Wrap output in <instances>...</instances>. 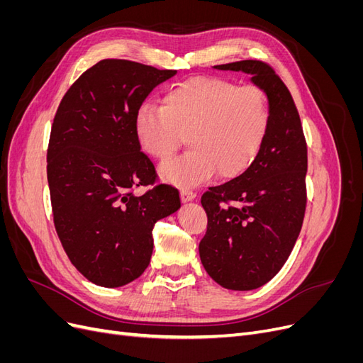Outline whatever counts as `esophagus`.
<instances>
[{"label":"esophagus","mask_w":363,"mask_h":363,"mask_svg":"<svg viewBox=\"0 0 363 363\" xmlns=\"http://www.w3.org/2000/svg\"><path fill=\"white\" fill-rule=\"evenodd\" d=\"M195 196H196V194H195L194 191H191V189H182V191H180V199H182L183 203L194 201Z\"/></svg>","instance_id":"34e87169"}]
</instances>
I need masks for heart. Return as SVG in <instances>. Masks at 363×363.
<instances>
[{
  "instance_id": "obj_1",
  "label": "heart",
  "mask_w": 363,
  "mask_h": 363,
  "mask_svg": "<svg viewBox=\"0 0 363 363\" xmlns=\"http://www.w3.org/2000/svg\"><path fill=\"white\" fill-rule=\"evenodd\" d=\"M269 119L268 98L259 87L192 77L174 86L163 106L142 104L133 127L140 150L160 162L186 138L191 150L159 168L164 182L186 189L216 171L223 179L242 174L259 155Z\"/></svg>"
}]
</instances>
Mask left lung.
I'll return each mask as SVG.
<instances>
[{
  "label": "left lung",
  "mask_w": 363,
  "mask_h": 363,
  "mask_svg": "<svg viewBox=\"0 0 363 363\" xmlns=\"http://www.w3.org/2000/svg\"><path fill=\"white\" fill-rule=\"evenodd\" d=\"M251 75L265 92L269 128L250 167L201 196L207 232L200 242L204 269L232 291L268 283L288 260L306 208L307 147L288 87L267 63L242 60L213 67Z\"/></svg>",
  "instance_id": "left-lung-1"
}]
</instances>
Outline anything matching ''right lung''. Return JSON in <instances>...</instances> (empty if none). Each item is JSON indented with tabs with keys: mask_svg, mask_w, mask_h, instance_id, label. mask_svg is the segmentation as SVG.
I'll use <instances>...</instances> for the list:
<instances>
[{
	"mask_svg": "<svg viewBox=\"0 0 363 363\" xmlns=\"http://www.w3.org/2000/svg\"><path fill=\"white\" fill-rule=\"evenodd\" d=\"M177 71L106 59L80 75L54 118L47 155L51 206L72 265L103 288L138 279L152 255V228L180 208L179 191L159 184L140 152L133 121L155 87Z\"/></svg>",
	"mask_w": 363,
	"mask_h": 363,
	"instance_id": "1",
	"label": "right lung"
}]
</instances>
